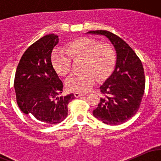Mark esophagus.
<instances>
[{
	"label": "esophagus",
	"instance_id": "34e87169",
	"mask_svg": "<svg viewBox=\"0 0 161 161\" xmlns=\"http://www.w3.org/2000/svg\"><path fill=\"white\" fill-rule=\"evenodd\" d=\"M74 95L75 97H81V96H83L85 95V94H82V93H79V92H75L74 93Z\"/></svg>",
	"mask_w": 161,
	"mask_h": 161
}]
</instances>
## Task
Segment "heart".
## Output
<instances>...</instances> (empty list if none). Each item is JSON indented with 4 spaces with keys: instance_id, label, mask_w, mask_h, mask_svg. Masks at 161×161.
I'll return each mask as SVG.
<instances>
[{
    "instance_id": "1",
    "label": "heart",
    "mask_w": 161,
    "mask_h": 161,
    "mask_svg": "<svg viewBox=\"0 0 161 161\" xmlns=\"http://www.w3.org/2000/svg\"><path fill=\"white\" fill-rule=\"evenodd\" d=\"M65 50L56 48L51 53V64L57 74L66 75L71 70L72 59H82L80 71L66 79V87L71 91L86 93L93 86L96 79L108 76L116 62V53L108 44H99L88 37H80L70 41Z\"/></svg>"
}]
</instances>
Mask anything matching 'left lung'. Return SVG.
Wrapping results in <instances>:
<instances>
[{"mask_svg": "<svg viewBox=\"0 0 161 161\" xmlns=\"http://www.w3.org/2000/svg\"><path fill=\"white\" fill-rule=\"evenodd\" d=\"M88 33L106 36L116 52L114 73L100 87L103 97L93 115L108 125H119L137 113L145 87V76L141 60L126 42L106 30Z\"/></svg>", "mask_w": 161, "mask_h": 161, "instance_id": "obj_1", "label": "left lung"}]
</instances>
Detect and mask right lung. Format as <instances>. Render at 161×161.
Returning a JSON list of instances; mask_svg holds the SVG:
<instances>
[{"instance_id": "obj_1", "label": "right lung", "mask_w": 161, "mask_h": 161, "mask_svg": "<svg viewBox=\"0 0 161 161\" xmlns=\"http://www.w3.org/2000/svg\"><path fill=\"white\" fill-rule=\"evenodd\" d=\"M54 34L45 36L28 47L16 68L14 88L21 111L42 125L57 124L68 114L74 94L60 96L63 82L51 64V53L58 43Z\"/></svg>"}]
</instances>
